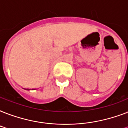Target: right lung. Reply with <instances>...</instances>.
Returning a JSON list of instances; mask_svg holds the SVG:
<instances>
[{
  "label": "right lung",
  "mask_w": 128,
  "mask_h": 128,
  "mask_svg": "<svg viewBox=\"0 0 128 128\" xmlns=\"http://www.w3.org/2000/svg\"><path fill=\"white\" fill-rule=\"evenodd\" d=\"M27 90H28V89H27Z\"/></svg>",
  "instance_id": "add662e5"
}]
</instances>
